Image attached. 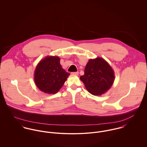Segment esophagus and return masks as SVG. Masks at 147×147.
Returning <instances> with one entry per match:
<instances>
[{"label": "esophagus", "mask_w": 147, "mask_h": 147, "mask_svg": "<svg viewBox=\"0 0 147 147\" xmlns=\"http://www.w3.org/2000/svg\"><path fill=\"white\" fill-rule=\"evenodd\" d=\"M71 74H72V75H74L78 76V75H79V72H72Z\"/></svg>", "instance_id": "obj_1"}]
</instances>
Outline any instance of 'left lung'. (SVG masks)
I'll use <instances>...</instances> for the list:
<instances>
[{
    "mask_svg": "<svg viewBox=\"0 0 147 147\" xmlns=\"http://www.w3.org/2000/svg\"><path fill=\"white\" fill-rule=\"evenodd\" d=\"M80 79L90 94L100 96L111 88L115 75L110 64L104 59L97 57L89 60L84 69V75Z\"/></svg>",
    "mask_w": 147,
    "mask_h": 147,
    "instance_id": "obj_1",
    "label": "left lung"
}]
</instances>
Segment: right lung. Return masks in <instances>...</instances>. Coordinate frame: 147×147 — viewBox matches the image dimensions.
<instances>
[{"mask_svg":"<svg viewBox=\"0 0 147 147\" xmlns=\"http://www.w3.org/2000/svg\"><path fill=\"white\" fill-rule=\"evenodd\" d=\"M60 59L59 57L47 56L36 67L34 74L35 84L45 93H57L70 75L62 67Z\"/></svg>","mask_w":147,"mask_h":147,"instance_id":"obj_1","label":"right lung"}]
</instances>
